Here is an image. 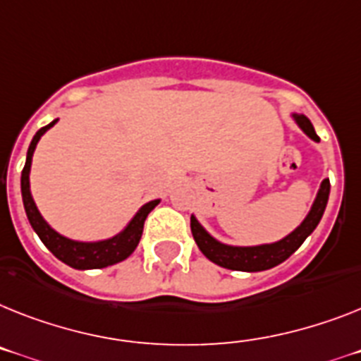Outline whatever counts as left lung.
Wrapping results in <instances>:
<instances>
[{
	"instance_id": "1",
	"label": "left lung",
	"mask_w": 361,
	"mask_h": 361,
	"mask_svg": "<svg viewBox=\"0 0 361 361\" xmlns=\"http://www.w3.org/2000/svg\"><path fill=\"white\" fill-rule=\"evenodd\" d=\"M292 117L295 119L299 128L312 141L319 143V137H317L316 130H314L312 123L308 121V117L299 114H293ZM329 195L330 181L323 180L319 190H317L316 200L312 204L310 213L302 220L301 226L295 227L284 238H281L277 242H271V244H260V246H227V244H222V242H218L214 237H211L204 227H202V224L196 220L195 214L190 216V231H192V237H195L200 251L211 262H214V264L227 269H235V271H262V269H269L274 268V266L281 264V262H284L290 255H293L299 250V246L307 240L308 235L319 224L321 216L325 213Z\"/></svg>"
}]
</instances>
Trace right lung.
Instances as JSON below:
<instances>
[{
	"instance_id": "right-lung-1",
	"label": "right lung",
	"mask_w": 361,
	"mask_h": 361,
	"mask_svg": "<svg viewBox=\"0 0 361 361\" xmlns=\"http://www.w3.org/2000/svg\"><path fill=\"white\" fill-rule=\"evenodd\" d=\"M56 121L59 119H54L53 123H49L47 126H44V128H40L36 132L31 145H29V150H27L25 166H23V171H21V198H23V207H25L29 224L32 226L36 235L40 237V240L44 242L45 247H47L56 259L62 260L63 264L71 266V268L75 269H97L117 264V262L128 259V257L134 253L139 240H141V235H143L145 220H147L148 213L159 204V200H152V202L145 204L119 235H115V237L111 238H106V240L78 242L71 240V238L63 237V235L54 231L53 227L45 222L44 216H42L40 211H38V207H36L35 200H32L31 183H29V172H31L32 154H35L36 145H38L42 135H44L51 126H54Z\"/></svg>"
}]
</instances>
